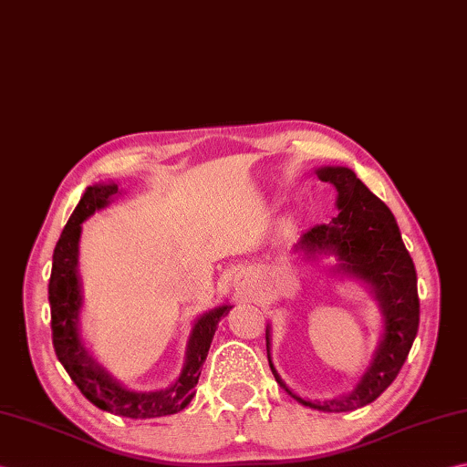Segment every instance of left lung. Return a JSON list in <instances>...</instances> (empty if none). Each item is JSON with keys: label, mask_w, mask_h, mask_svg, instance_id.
<instances>
[{"label": "left lung", "mask_w": 467, "mask_h": 467, "mask_svg": "<svg viewBox=\"0 0 467 467\" xmlns=\"http://www.w3.org/2000/svg\"><path fill=\"white\" fill-rule=\"evenodd\" d=\"M317 176L337 190L340 214L327 224H317L301 234L296 251H301L309 259L316 253H334L340 259L342 271L367 281L385 314V337L358 387L348 397L327 400L324 405L294 395L277 377L271 360L269 367L281 389L301 405L327 413H344L379 399L403 368L419 330L417 271L389 206L374 196L352 170L322 168L317 170ZM267 358H271L269 330Z\"/></svg>", "instance_id": "obj_1"}]
</instances>
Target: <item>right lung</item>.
Masks as SVG:
<instances>
[{
  "mask_svg": "<svg viewBox=\"0 0 467 467\" xmlns=\"http://www.w3.org/2000/svg\"><path fill=\"white\" fill-rule=\"evenodd\" d=\"M117 184L88 186L85 196L80 198L78 206L75 208V213L68 218L67 226H64L57 249H54L48 283L54 352H57L60 364L67 368L68 377L82 395L95 407L107 410V413L130 419H155L173 415L184 409L192 397H194V387L198 385L200 370H202V364L206 360L216 324L228 314L231 306L216 307L198 319L188 342L184 370H182L176 385H171L166 390H130L119 385L99 364L93 362L87 350L82 348L77 332L80 307L77 275L80 223L87 221L95 210L103 208L111 200V196L117 194Z\"/></svg>",
  "mask_w": 467,
  "mask_h": 467,
  "instance_id": "right-lung-1",
  "label": "right lung"
}]
</instances>
